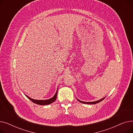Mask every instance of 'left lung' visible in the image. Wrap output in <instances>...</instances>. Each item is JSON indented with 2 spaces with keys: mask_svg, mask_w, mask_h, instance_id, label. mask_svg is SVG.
I'll return each instance as SVG.
<instances>
[{
  "mask_svg": "<svg viewBox=\"0 0 133 133\" xmlns=\"http://www.w3.org/2000/svg\"><path fill=\"white\" fill-rule=\"evenodd\" d=\"M104 98H105V97H103V98H102V99H100V100H97V101H94V102H84V101H80V100H78H78L79 101H80V102L82 103H87V104H96V103H99V102H100V101H102Z\"/></svg>",
  "mask_w": 133,
  "mask_h": 133,
  "instance_id": "1",
  "label": "left lung"
}]
</instances>
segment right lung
Returning <instances> with one entry per match:
<instances>
[{"instance_id":"right-lung-1","label":"right lung","mask_w":133,"mask_h":133,"mask_svg":"<svg viewBox=\"0 0 133 133\" xmlns=\"http://www.w3.org/2000/svg\"><path fill=\"white\" fill-rule=\"evenodd\" d=\"M57 93H58V89L57 90V92H56L55 94L54 95V96L52 98L50 99H48V100H34L31 97H30L29 96H28L27 95H26L28 98H29L31 101H32L33 102L35 103L36 104H40V105H46V104H51L52 102H54L55 100L57 99Z\"/></svg>"}]
</instances>
